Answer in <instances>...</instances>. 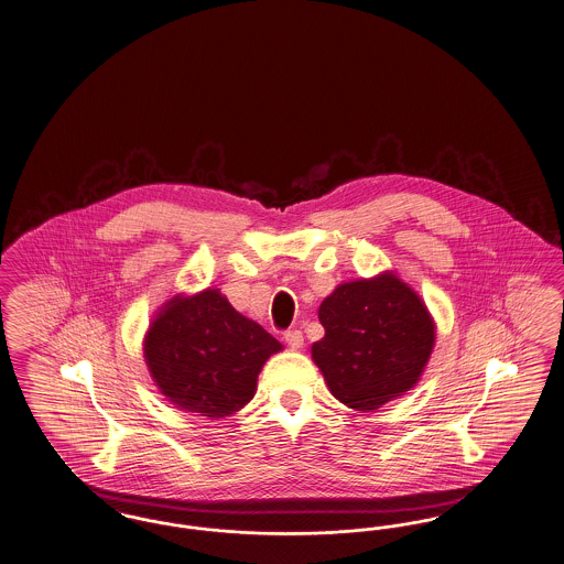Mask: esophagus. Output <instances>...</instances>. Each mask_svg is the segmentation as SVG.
I'll list each match as a JSON object with an SVG mask.
<instances>
[{
	"label": "esophagus",
	"mask_w": 564,
	"mask_h": 564,
	"mask_svg": "<svg viewBox=\"0 0 564 564\" xmlns=\"http://www.w3.org/2000/svg\"><path fill=\"white\" fill-rule=\"evenodd\" d=\"M283 338H285L288 347L292 350H300L302 349V345H304V336H302L300 329H288V332L283 334Z\"/></svg>",
	"instance_id": "34e87169"
}]
</instances>
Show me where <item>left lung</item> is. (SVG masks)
<instances>
[{
    "label": "left lung",
    "mask_w": 564,
    "mask_h": 564,
    "mask_svg": "<svg viewBox=\"0 0 564 564\" xmlns=\"http://www.w3.org/2000/svg\"><path fill=\"white\" fill-rule=\"evenodd\" d=\"M325 336L313 361L327 389L352 410L372 412L410 391L435 345L425 302L393 272L340 283L319 306Z\"/></svg>",
    "instance_id": "left-lung-1"
}]
</instances>
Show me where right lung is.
Here are the masks:
<instances>
[{"label":"right lung","mask_w":564,"mask_h":564,"mask_svg":"<svg viewBox=\"0 0 564 564\" xmlns=\"http://www.w3.org/2000/svg\"><path fill=\"white\" fill-rule=\"evenodd\" d=\"M281 349L217 290L164 302L143 340L148 370L162 395L214 421L251 402L260 370Z\"/></svg>","instance_id":"right-lung-1"}]
</instances>
